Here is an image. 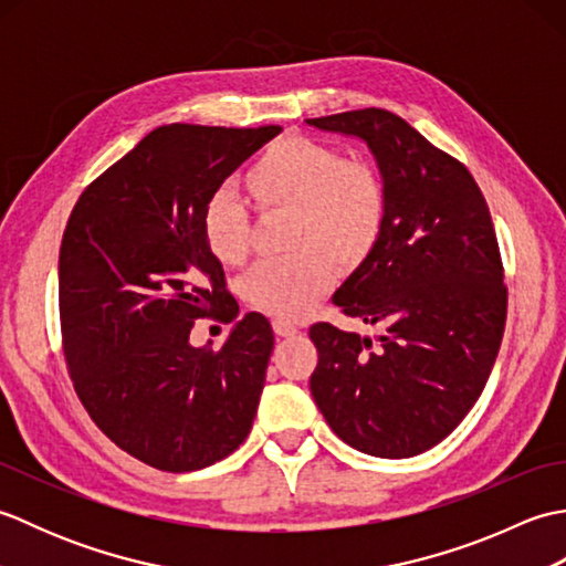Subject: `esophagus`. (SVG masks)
Instances as JSON below:
<instances>
[{
    "mask_svg": "<svg viewBox=\"0 0 566 566\" xmlns=\"http://www.w3.org/2000/svg\"><path fill=\"white\" fill-rule=\"evenodd\" d=\"M272 331L280 335V338H292V335H296L298 333V328L294 326V323H290V321H282V318H276V321H272Z\"/></svg>",
    "mask_w": 566,
    "mask_h": 566,
    "instance_id": "esophagus-1",
    "label": "esophagus"
}]
</instances>
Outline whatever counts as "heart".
<instances>
[{
  "label": "heart",
  "mask_w": 566,
  "mask_h": 566,
  "mask_svg": "<svg viewBox=\"0 0 566 566\" xmlns=\"http://www.w3.org/2000/svg\"><path fill=\"white\" fill-rule=\"evenodd\" d=\"M245 189L262 211H292L282 260L260 262L240 292L262 314L296 321L375 252L387 223V187L375 165L306 136H286L262 150L245 172ZM211 255L238 268L250 255V213L231 195H216L201 216Z\"/></svg>",
  "instance_id": "obj_1"
}]
</instances>
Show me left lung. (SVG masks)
<instances>
[{
    "instance_id": "left-lung-1",
    "label": "left lung",
    "mask_w": 566,
    "mask_h": 566,
    "mask_svg": "<svg viewBox=\"0 0 566 566\" xmlns=\"http://www.w3.org/2000/svg\"><path fill=\"white\" fill-rule=\"evenodd\" d=\"M355 136L387 187L375 252L333 304L384 333L363 338L316 323L311 396L350 448L401 460L462 423L496 363L509 292L486 199L462 163L384 109L306 118Z\"/></svg>"
}]
</instances>
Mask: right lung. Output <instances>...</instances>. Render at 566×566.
<instances>
[{
  "instance_id": "obj_1",
  "label": "right lung",
  "mask_w": 566,
  "mask_h": 566,
  "mask_svg": "<svg viewBox=\"0 0 566 566\" xmlns=\"http://www.w3.org/2000/svg\"><path fill=\"white\" fill-rule=\"evenodd\" d=\"M280 126L170 124L82 191L60 245L63 353L106 438L163 472L238 450L258 413L274 335L237 321L221 352L195 348L197 317L238 316L201 231L207 203Z\"/></svg>"
}]
</instances>
